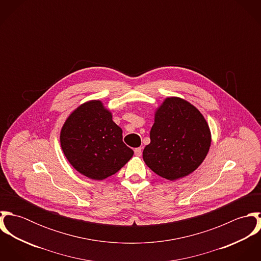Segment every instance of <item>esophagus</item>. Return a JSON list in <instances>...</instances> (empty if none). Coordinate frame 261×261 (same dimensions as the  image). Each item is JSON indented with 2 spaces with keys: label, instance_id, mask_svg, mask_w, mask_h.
Returning a JSON list of instances; mask_svg holds the SVG:
<instances>
[{
  "label": "esophagus",
  "instance_id": "34e87169",
  "mask_svg": "<svg viewBox=\"0 0 261 261\" xmlns=\"http://www.w3.org/2000/svg\"><path fill=\"white\" fill-rule=\"evenodd\" d=\"M142 148H137V149H135V154L137 155V156H141L142 155Z\"/></svg>",
  "mask_w": 261,
  "mask_h": 261
}]
</instances>
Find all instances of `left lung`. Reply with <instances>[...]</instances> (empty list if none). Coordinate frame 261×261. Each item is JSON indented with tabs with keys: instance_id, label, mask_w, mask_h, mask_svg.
<instances>
[{
	"instance_id": "8db88e82",
	"label": "left lung",
	"mask_w": 261,
	"mask_h": 261,
	"mask_svg": "<svg viewBox=\"0 0 261 261\" xmlns=\"http://www.w3.org/2000/svg\"><path fill=\"white\" fill-rule=\"evenodd\" d=\"M149 139L143 159L153 173L169 181L184 178L197 170L212 142L203 114L177 96L165 98L154 111Z\"/></svg>"
}]
</instances>
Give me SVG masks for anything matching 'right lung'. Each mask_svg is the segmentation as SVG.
I'll return each instance as SVG.
<instances>
[{
    "instance_id": "right-lung-1",
    "label": "right lung",
    "mask_w": 261,
    "mask_h": 261,
    "mask_svg": "<svg viewBox=\"0 0 261 261\" xmlns=\"http://www.w3.org/2000/svg\"><path fill=\"white\" fill-rule=\"evenodd\" d=\"M64 155L81 175L101 181L114 175L134 155L122 142V129L102 101L88 100L66 118L60 132Z\"/></svg>"
}]
</instances>
